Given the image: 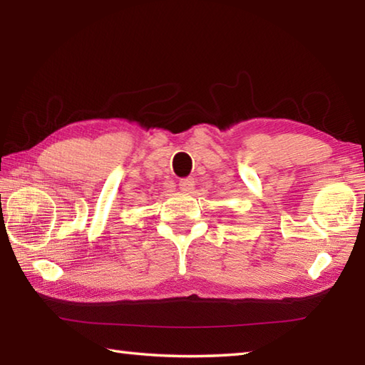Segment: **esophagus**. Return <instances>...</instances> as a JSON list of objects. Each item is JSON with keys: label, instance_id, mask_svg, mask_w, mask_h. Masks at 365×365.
Masks as SVG:
<instances>
[{"label": "esophagus", "instance_id": "obj_1", "mask_svg": "<svg viewBox=\"0 0 365 365\" xmlns=\"http://www.w3.org/2000/svg\"><path fill=\"white\" fill-rule=\"evenodd\" d=\"M195 178H183V180H180V183H178V187H180V190L183 192H191L192 190H195Z\"/></svg>", "mask_w": 365, "mask_h": 365}]
</instances>
